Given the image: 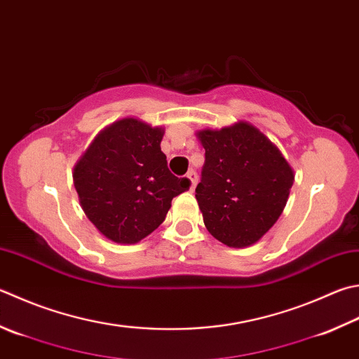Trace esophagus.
<instances>
[{"label": "esophagus", "instance_id": "esophagus-1", "mask_svg": "<svg viewBox=\"0 0 359 359\" xmlns=\"http://www.w3.org/2000/svg\"><path fill=\"white\" fill-rule=\"evenodd\" d=\"M187 178H189V181H191V189H192V191H194L195 186H197V181H198L197 172H195V170H191V172L187 173Z\"/></svg>", "mask_w": 359, "mask_h": 359}]
</instances>
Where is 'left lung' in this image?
Returning <instances> with one entry per match:
<instances>
[{
    "instance_id": "left-lung-1",
    "label": "left lung",
    "mask_w": 359,
    "mask_h": 359,
    "mask_svg": "<svg viewBox=\"0 0 359 359\" xmlns=\"http://www.w3.org/2000/svg\"><path fill=\"white\" fill-rule=\"evenodd\" d=\"M201 181L195 198L215 239L242 248L258 242L283 212L294 170L281 151L247 121L203 130Z\"/></svg>"
}]
</instances>
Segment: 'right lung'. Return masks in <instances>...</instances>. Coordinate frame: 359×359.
<instances>
[{
    "label": "right lung",
    "mask_w": 359,
    "mask_h": 359,
    "mask_svg": "<svg viewBox=\"0 0 359 359\" xmlns=\"http://www.w3.org/2000/svg\"><path fill=\"white\" fill-rule=\"evenodd\" d=\"M162 128L139 118L106 126L73 168L83 211L112 242L136 243L165 220L172 200L189 191L161 151Z\"/></svg>",
    "instance_id": "add662e5"
}]
</instances>
